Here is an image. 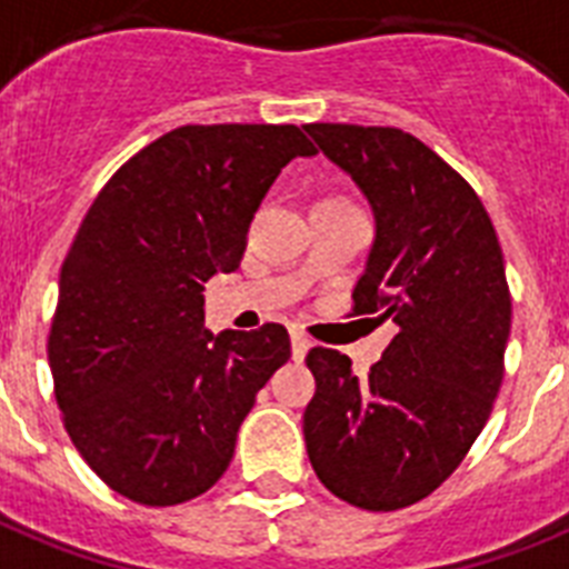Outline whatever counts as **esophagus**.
Segmentation results:
<instances>
[{"instance_id":"obj_1","label":"esophagus","mask_w":569,"mask_h":569,"mask_svg":"<svg viewBox=\"0 0 569 569\" xmlns=\"http://www.w3.org/2000/svg\"><path fill=\"white\" fill-rule=\"evenodd\" d=\"M290 349H293L296 360H302L305 355H308V349H311V340H308L302 331H293V335H290Z\"/></svg>"}]
</instances>
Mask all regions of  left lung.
Masks as SVG:
<instances>
[{
    "label": "left lung",
    "mask_w": 569,
    "mask_h": 569,
    "mask_svg": "<svg viewBox=\"0 0 569 569\" xmlns=\"http://www.w3.org/2000/svg\"><path fill=\"white\" fill-rule=\"evenodd\" d=\"M305 130L375 211L351 311L398 328L363 378L337 349L308 351L317 378L302 425L308 459L346 503L396 511L433 495L491 416L511 328L503 250L477 191L416 136Z\"/></svg>",
    "instance_id": "8db88e82"
}]
</instances>
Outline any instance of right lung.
<instances>
[{
	"mask_svg": "<svg viewBox=\"0 0 569 569\" xmlns=\"http://www.w3.org/2000/svg\"><path fill=\"white\" fill-rule=\"evenodd\" d=\"M296 124H186L112 173L60 267L49 366L66 433L142 506L209 491L256 392L290 358L288 328L203 326V284L232 273L264 194L296 157Z\"/></svg>",
	"mask_w": 569,
	"mask_h": 569,
	"instance_id": "1",
	"label": "right lung"
}]
</instances>
